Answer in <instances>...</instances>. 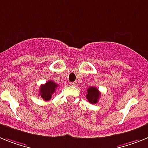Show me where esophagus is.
<instances>
[{"label": "esophagus", "mask_w": 148, "mask_h": 148, "mask_svg": "<svg viewBox=\"0 0 148 148\" xmlns=\"http://www.w3.org/2000/svg\"><path fill=\"white\" fill-rule=\"evenodd\" d=\"M71 86H77V82H73V83H70Z\"/></svg>", "instance_id": "obj_1"}]
</instances>
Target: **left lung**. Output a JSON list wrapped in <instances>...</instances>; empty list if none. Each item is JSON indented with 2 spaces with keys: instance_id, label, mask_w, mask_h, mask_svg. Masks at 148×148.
I'll list each match as a JSON object with an SVG mask.
<instances>
[{
  "instance_id": "obj_1",
  "label": "left lung",
  "mask_w": 148,
  "mask_h": 148,
  "mask_svg": "<svg viewBox=\"0 0 148 148\" xmlns=\"http://www.w3.org/2000/svg\"><path fill=\"white\" fill-rule=\"evenodd\" d=\"M100 96H101V92H99L98 88L95 86H91L88 88L86 98L88 102L92 104L97 103V101H99Z\"/></svg>"
}]
</instances>
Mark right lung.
<instances>
[{"instance_id":"obj_1","label":"right lung","mask_w":148,"mask_h":148,"mask_svg":"<svg viewBox=\"0 0 148 148\" xmlns=\"http://www.w3.org/2000/svg\"><path fill=\"white\" fill-rule=\"evenodd\" d=\"M58 87V85L53 80L47 81L45 84H43L41 86L40 91H39V95L44 101H50L51 99V96L55 92L56 88Z\"/></svg>"}]
</instances>
